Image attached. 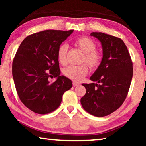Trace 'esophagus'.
Returning <instances> with one entry per match:
<instances>
[{"label": "esophagus", "mask_w": 146, "mask_h": 146, "mask_svg": "<svg viewBox=\"0 0 146 146\" xmlns=\"http://www.w3.org/2000/svg\"><path fill=\"white\" fill-rule=\"evenodd\" d=\"M72 84H73L74 86H79L80 85V83L76 82H73Z\"/></svg>", "instance_id": "obj_1"}]
</instances>
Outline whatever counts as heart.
Instances as JSON below:
<instances>
[{
  "label": "heart",
  "instance_id": "b5f03b06",
  "mask_svg": "<svg viewBox=\"0 0 146 146\" xmlns=\"http://www.w3.org/2000/svg\"><path fill=\"white\" fill-rule=\"evenodd\" d=\"M74 45L83 52L81 63H86L92 70H95L100 66L102 60V53L96 48V44L92 39L84 36L76 40ZM67 52L68 45L66 44H61L58 49V60L62 65L66 64ZM86 65L84 63L78 66H69L64 69L63 73L68 78L74 82H80L88 72V68Z\"/></svg>",
  "mask_w": 146,
  "mask_h": 146
}]
</instances>
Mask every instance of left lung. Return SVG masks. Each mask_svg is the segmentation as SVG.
I'll return each mask as SVG.
<instances>
[{"label":"left lung","mask_w":146,"mask_h":146,"mask_svg":"<svg viewBox=\"0 0 146 146\" xmlns=\"http://www.w3.org/2000/svg\"><path fill=\"white\" fill-rule=\"evenodd\" d=\"M102 43L103 58L90 77L98 83L82 84L86 92L80 100L90 114L104 117L117 110L126 98L133 76V64L126 46L119 38L92 33Z\"/></svg>","instance_id":"left-lung-1"}]
</instances>
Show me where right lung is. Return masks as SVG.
<instances>
[{
  "label": "right lung",
  "instance_id": "add662e5",
  "mask_svg": "<svg viewBox=\"0 0 146 146\" xmlns=\"http://www.w3.org/2000/svg\"><path fill=\"white\" fill-rule=\"evenodd\" d=\"M46 30L26 37L13 62V76L21 101L31 111L46 114L56 110L62 96L72 86L68 78L60 76L58 49L72 33ZM57 77L54 83L50 77Z\"/></svg>",
  "mask_w": 146,
  "mask_h": 146
}]
</instances>
